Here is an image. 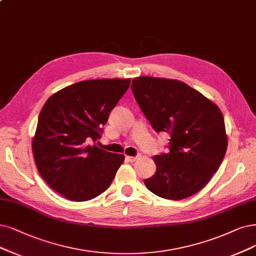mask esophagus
I'll use <instances>...</instances> for the list:
<instances>
[{"mask_svg":"<svg viewBox=\"0 0 256 256\" xmlns=\"http://www.w3.org/2000/svg\"><path fill=\"white\" fill-rule=\"evenodd\" d=\"M138 157H139V156H135V157H132V156H126V158L130 162H136V160L138 159Z\"/></svg>","mask_w":256,"mask_h":256,"instance_id":"obj_1","label":"esophagus"}]
</instances>
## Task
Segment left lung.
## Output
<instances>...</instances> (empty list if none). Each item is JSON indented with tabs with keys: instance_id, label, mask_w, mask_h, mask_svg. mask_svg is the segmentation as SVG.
<instances>
[{
	"instance_id": "1",
	"label": "left lung",
	"mask_w": 256,
	"mask_h": 256,
	"mask_svg": "<svg viewBox=\"0 0 256 256\" xmlns=\"http://www.w3.org/2000/svg\"><path fill=\"white\" fill-rule=\"evenodd\" d=\"M130 88L154 130L171 137L170 152L154 157L156 173L146 179V186L172 200L200 191L220 168L228 146L218 106L177 80L139 77Z\"/></svg>"
}]
</instances>
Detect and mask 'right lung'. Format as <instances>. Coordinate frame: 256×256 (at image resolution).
<instances>
[{"label":"right lung","mask_w":256,"mask_h":256,"mask_svg":"<svg viewBox=\"0 0 256 256\" xmlns=\"http://www.w3.org/2000/svg\"><path fill=\"white\" fill-rule=\"evenodd\" d=\"M130 83V79L80 81L45 102L32 153L42 178L63 197L90 200L108 190L115 178L124 156L106 152L94 141L101 138L102 126Z\"/></svg>","instance_id":"right-lung-1"}]
</instances>
